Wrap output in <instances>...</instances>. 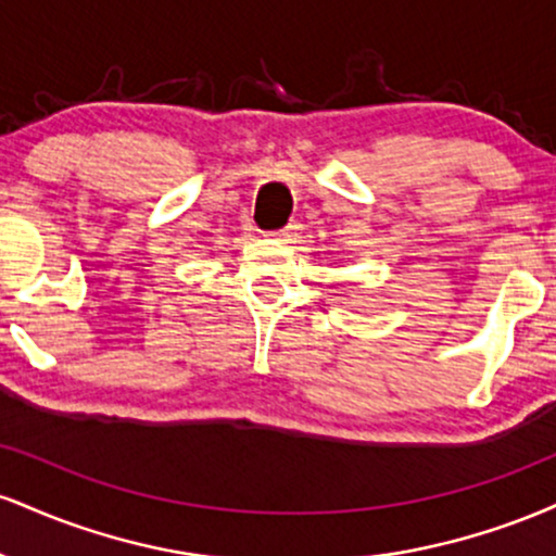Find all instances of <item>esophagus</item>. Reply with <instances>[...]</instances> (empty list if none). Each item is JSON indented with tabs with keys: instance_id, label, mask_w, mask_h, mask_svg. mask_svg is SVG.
Listing matches in <instances>:
<instances>
[{
	"instance_id": "34e87169",
	"label": "esophagus",
	"mask_w": 556,
	"mask_h": 556,
	"mask_svg": "<svg viewBox=\"0 0 556 556\" xmlns=\"http://www.w3.org/2000/svg\"><path fill=\"white\" fill-rule=\"evenodd\" d=\"M300 235V225H287L285 229H279V232H274V238H279L282 242H292Z\"/></svg>"
}]
</instances>
